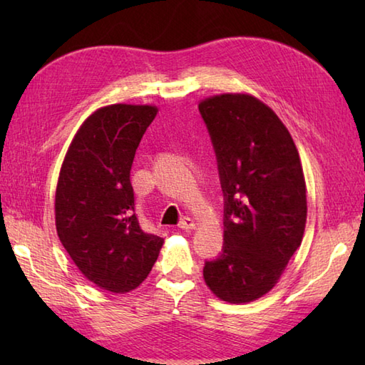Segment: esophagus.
Returning a JSON list of instances; mask_svg holds the SVG:
<instances>
[{
    "mask_svg": "<svg viewBox=\"0 0 365 365\" xmlns=\"http://www.w3.org/2000/svg\"><path fill=\"white\" fill-rule=\"evenodd\" d=\"M178 227H180L182 230H192L196 227V222L195 220L188 218V216H185V218H182V221L178 222Z\"/></svg>",
    "mask_w": 365,
    "mask_h": 365,
    "instance_id": "1",
    "label": "esophagus"
}]
</instances>
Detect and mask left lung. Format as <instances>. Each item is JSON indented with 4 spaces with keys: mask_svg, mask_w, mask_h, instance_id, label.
<instances>
[{
    "mask_svg": "<svg viewBox=\"0 0 365 365\" xmlns=\"http://www.w3.org/2000/svg\"><path fill=\"white\" fill-rule=\"evenodd\" d=\"M199 111L224 192V247L204 279L220 299L245 304L273 289L302 242L304 174L290 131L262 100L226 92L200 100Z\"/></svg>",
    "mask_w": 365,
    "mask_h": 365,
    "instance_id": "8db88e82",
    "label": "left lung"
}]
</instances>
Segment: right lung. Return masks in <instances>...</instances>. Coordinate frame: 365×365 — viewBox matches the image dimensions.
Returning <instances> with one entry per match:
<instances>
[{"label": "right lung", "instance_id": "obj_1", "mask_svg": "<svg viewBox=\"0 0 365 365\" xmlns=\"http://www.w3.org/2000/svg\"><path fill=\"white\" fill-rule=\"evenodd\" d=\"M158 108H98L76 131L59 170L54 220L61 243L83 276L113 293L149 276L165 240L145 234L135 215L130 170Z\"/></svg>", "mask_w": 365, "mask_h": 365}]
</instances>
